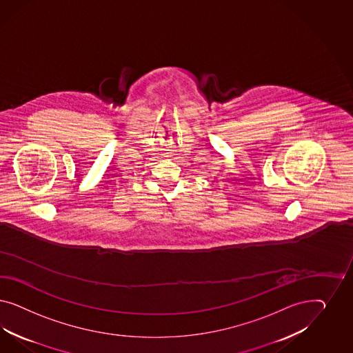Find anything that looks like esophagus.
Returning <instances> with one entry per match:
<instances>
[{
    "label": "esophagus",
    "mask_w": 353,
    "mask_h": 353,
    "mask_svg": "<svg viewBox=\"0 0 353 353\" xmlns=\"http://www.w3.org/2000/svg\"><path fill=\"white\" fill-rule=\"evenodd\" d=\"M167 151H171V150H167ZM165 157H172L171 152H165Z\"/></svg>",
    "instance_id": "obj_1"
}]
</instances>
